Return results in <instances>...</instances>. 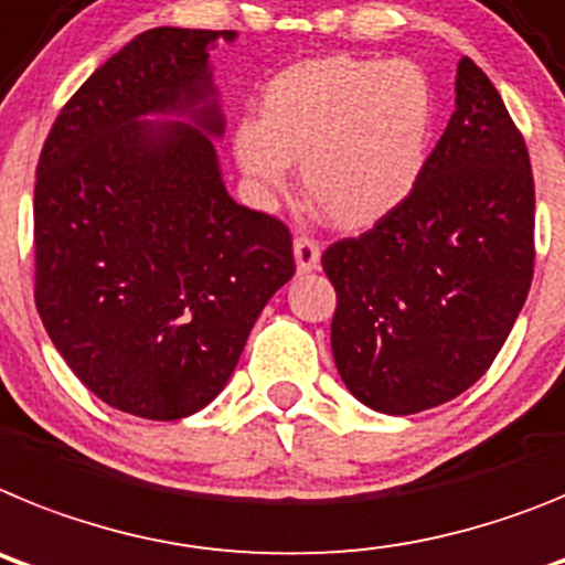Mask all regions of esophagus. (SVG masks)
I'll use <instances>...</instances> for the list:
<instances>
[{
  "mask_svg": "<svg viewBox=\"0 0 565 565\" xmlns=\"http://www.w3.org/2000/svg\"><path fill=\"white\" fill-rule=\"evenodd\" d=\"M292 253H296L298 273H312L321 264V247L310 235H298L296 244H292Z\"/></svg>",
  "mask_w": 565,
  "mask_h": 565,
  "instance_id": "34e87169",
  "label": "esophagus"
}]
</instances>
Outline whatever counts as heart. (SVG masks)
Listing matches in <instances>:
<instances>
[{"mask_svg":"<svg viewBox=\"0 0 565 565\" xmlns=\"http://www.w3.org/2000/svg\"><path fill=\"white\" fill-rule=\"evenodd\" d=\"M435 99L412 62L327 56L273 76L262 121H238L235 161L258 193L287 184L301 161V190L341 230L384 222L418 184Z\"/></svg>","mask_w":565,"mask_h":565,"instance_id":"heart-1","label":"heart"}]
</instances>
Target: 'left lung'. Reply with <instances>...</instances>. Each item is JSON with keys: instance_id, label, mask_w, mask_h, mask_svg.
<instances>
[{"instance_id": "8db88e82", "label": "left lung", "mask_w": 565, "mask_h": 565, "mask_svg": "<svg viewBox=\"0 0 565 565\" xmlns=\"http://www.w3.org/2000/svg\"><path fill=\"white\" fill-rule=\"evenodd\" d=\"M455 113L409 199L321 255L335 287L332 358L347 390L415 415L478 381L534 276L526 141L489 76L463 56Z\"/></svg>"}]
</instances>
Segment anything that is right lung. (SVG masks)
<instances>
[{"mask_svg": "<svg viewBox=\"0 0 565 565\" xmlns=\"http://www.w3.org/2000/svg\"><path fill=\"white\" fill-rule=\"evenodd\" d=\"M222 39L235 31L139 33L73 93L39 156V318L78 381L136 418L204 409L296 273L287 224L235 204L222 181L210 73Z\"/></svg>", "mask_w": 565, "mask_h": 565, "instance_id": "1", "label": "right lung"}]
</instances>
